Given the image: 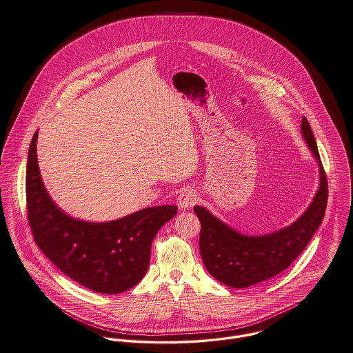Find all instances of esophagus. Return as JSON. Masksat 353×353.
<instances>
[{"instance_id": "esophagus-1", "label": "esophagus", "mask_w": 353, "mask_h": 353, "mask_svg": "<svg viewBox=\"0 0 353 353\" xmlns=\"http://www.w3.org/2000/svg\"><path fill=\"white\" fill-rule=\"evenodd\" d=\"M178 206L182 209L192 208L196 202V194L192 192V189H185L183 192L178 195Z\"/></svg>"}]
</instances>
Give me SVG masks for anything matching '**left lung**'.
<instances>
[{
	"label": "left lung",
	"instance_id": "8db88e82",
	"mask_svg": "<svg viewBox=\"0 0 353 353\" xmlns=\"http://www.w3.org/2000/svg\"><path fill=\"white\" fill-rule=\"evenodd\" d=\"M302 136L320 165V188L309 209L292 224L264 236H244L216 219L202 206H194L201 223L199 252L206 270L217 281L245 289L267 281L301 255L319 229L327 203V179L317 143L307 119H302Z\"/></svg>",
	"mask_w": 353,
	"mask_h": 353
}]
</instances>
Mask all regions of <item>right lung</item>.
Listing matches in <instances>:
<instances>
[{"label":"right lung","mask_w":353,"mask_h":353,"mask_svg":"<svg viewBox=\"0 0 353 353\" xmlns=\"http://www.w3.org/2000/svg\"><path fill=\"white\" fill-rule=\"evenodd\" d=\"M33 134L27 161V212L33 239L41 252L63 274L99 294H119L136 286L145 275L152 240L178 208L154 206L110 223L75 220L46 192Z\"/></svg>","instance_id":"add662e5"}]
</instances>
